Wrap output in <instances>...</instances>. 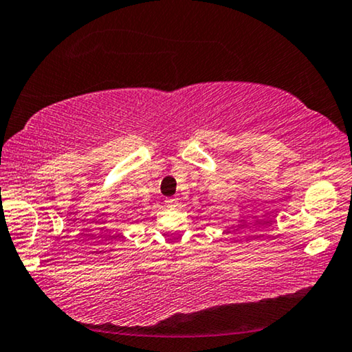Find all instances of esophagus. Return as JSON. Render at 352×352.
I'll return each mask as SVG.
<instances>
[{"instance_id":"34e87169","label":"esophagus","mask_w":352,"mask_h":352,"mask_svg":"<svg viewBox=\"0 0 352 352\" xmlns=\"http://www.w3.org/2000/svg\"><path fill=\"white\" fill-rule=\"evenodd\" d=\"M166 206H176L177 205V199H175V197H170V199L165 200Z\"/></svg>"}]
</instances>
